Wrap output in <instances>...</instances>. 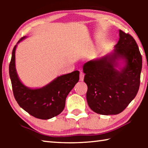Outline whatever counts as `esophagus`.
<instances>
[{
	"instance_id": "1",
	"label": "esophagus",
	"mask_w": 148,
	"mask_h": 148,
	"mask_svg": "<svg viewBox=\"0 0 148 148\" xmlns=\"http://www.w3.org/2000/svg\"><path fill=\"white\" fill-rule=\"evenodd\" d=\"M84 73L83 72H80L79 73V80L80 81H83L84 79Z\"/></svg>"
}]
</instances>
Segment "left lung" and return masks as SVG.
Segmentation results:
<instances>
[{"mask_svg":"<svg viewBox=\"0 0 148 148\" xmlns=\"http://www.w3.org/2000/svg\"><path fill=\"white\" fill-rule=\"evenodd\" d=\"M115 47L112 54L89 61L83 66L87 103L92 111L102 115L121 113L135 98L140 87L142 58L135 40L119 30ZM119 58L126 62L120 72L114 68Z\"/></svg>","mask_w":148,"mask_h":148,"instance_id":"left-lung-1","label":"left lung"}]
</instances>
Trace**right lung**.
Masks as SVG:
<instances>
[{
    "mask_svg": "<svg viewBox=\"0 0 148 148\" xmlns=\"http://www.w3.org/2000/svg\"><path fill=\"white\" fill-rule=\"evenodd\" d=\"M16 48V45L12 51L9 74L14 96L19 106L30 115L41 119H51L61 114L64 108L67 95L78 82L79 71L57 77L42 88L29 89L20 82L17 76L15 66Z\"/></svg>",
    "mask_w": 148,
    "mask_h": 148,
    "instance_id": "right-lung-1",
    "label": "right lung"
}]
</instances>
